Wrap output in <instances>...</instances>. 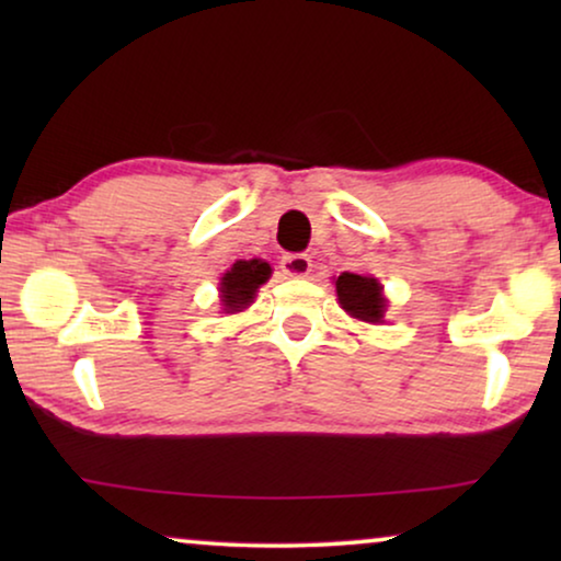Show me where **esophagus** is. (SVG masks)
<instances>
[{
  "label": "esophagus",
  "mask_w": 561,
  "mask_h": 561,
  "mask_svg": "<svg viewBox=\"0 0 561 561\" xmlns=\"http://www.w3.org/2000/svg\"><path fill=\"white\" fill-rule=\"evenodd\" d=\"M283 273L290 275V278H306L311 273V257L301 255V252H294V255H283L280 260Z\"/></svg>",
  "instance_id": "1"
}]
</instances>
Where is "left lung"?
I'll return each mask as SVG.
<instances>
[{
	"label": "left lung",
	"instance_id": "8db88e82",
	"mask_svg": "<svg viewBox=\"0 0 561 561\" xmlns=\"http://www.w3.org/2000/svg\"><path fill=\"white\" fill-rule=\"evenodd\" d=\"M336 298H340L342 309L359 321L367 324H380L386 317V296H382V286L370 275L357 273H342L334 280Z\"/></svg>",
	"mask_w": 561,
	"mask_h": 561
}]
</instances>
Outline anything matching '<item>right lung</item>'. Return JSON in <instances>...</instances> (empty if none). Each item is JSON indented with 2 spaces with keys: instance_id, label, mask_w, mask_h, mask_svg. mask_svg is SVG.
<instances>
[{
  "instance_id": "1",
  "label": "right lung",
  "mask_w": 561,
  "mask_h": 561,
  "mask_svg": "<svg viewBox=\"0 0 561 561\" xmlns=\"http://www.w3.org/2000/svg\"><path fill=\"white\" fill-rule=\"evenodd\" d=\"M271 265L265 260H237L229 271L221 275L219 294L225 304V313H234L248 309L255 298L257 288L271 278Z\"/></svg>"
}]
</instances>
